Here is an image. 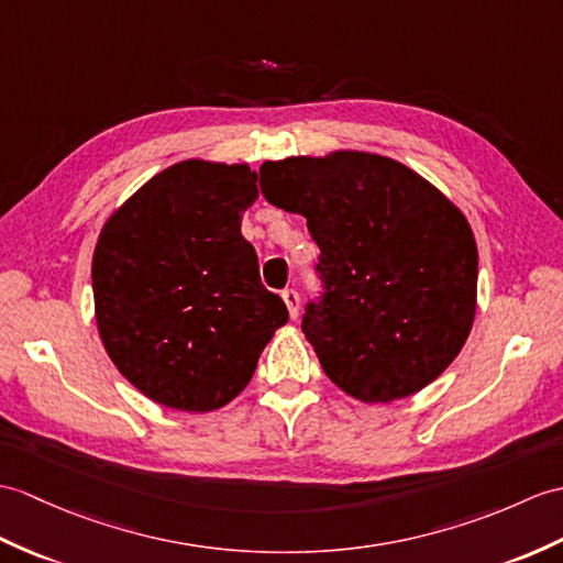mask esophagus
I'll list each match as a JSON object with an SVG mask.
<instances>
[{
	"label": "esophagus",
	"instance_id": "34e87169",
	"mask_svg": "<svg viewBox=\"0 0 563 563\" xmlns=\"http://www.w3.org/2000/svg\"><path fill=\"white\" fill-rule=\"evenodd\" d=\"M283 299L287 305V311H290V317L297 319L299 317V292L292 290V287H287V290H283Z\"/></svg>",
	"mask_w": 563,
	"mask_h": 563
}]
</instances>
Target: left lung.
<instances>
[{
    "mask_svg": "<svg viewBox=\"0 0 563 563\" xmlns=\"http://www.w3.org/2000/svg\"><path fill=\"white\" fill-rule=\"evenodd\" d=\"M261 194L307 218L321 256L302 331L325 376L362 402L408 398L459 357L477 305L470 222L434 185L364 151L266 161Z\"/></svg>",
    "mask_w": 563,
    "mask_h": 563,
    "instance_id": "8db88e82",
    "label": "left lung"
}]
</instances>
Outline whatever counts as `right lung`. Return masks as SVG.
Instances as JSON below:
<instances>
[{
    "mask_svg": "<svg viewBox=\"0 0 563 563\" xmlns=\"http://www.w3.org/2000/svg\"><path fill=\"white\" fill-rule=\"evenodd\" d=\"M250 165L181 161L108 218L93 254L100 341L143 396L211 412L252 382L287 307L258 278Z\"/></svg>",
    "mask_w": 563,
    "mask_h": 563,
    "instance_id": "add662e5",
    "label": "right lung"
}]
</instances>
